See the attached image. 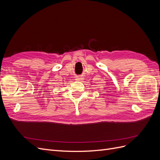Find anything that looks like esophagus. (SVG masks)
<instances>
[{
    "label": "esophagus",
    "mask_w": 160,
    "mask_h": 160,
    "mask_svg": "<svg viewBox=\"0 0 160 160\" xmlns=\"http://www.w3.org/2000/svg\"><path fill=\"white\" fill-rule=\"evenodd\" d=\"M75 80H77V81H81V80H82V78H81V77H76Z\"/></svg>",
    "instance_id": "esophagus-1"
}]
</instances>
